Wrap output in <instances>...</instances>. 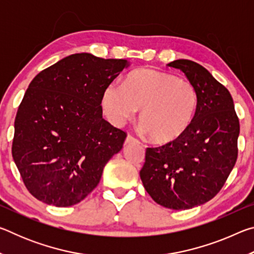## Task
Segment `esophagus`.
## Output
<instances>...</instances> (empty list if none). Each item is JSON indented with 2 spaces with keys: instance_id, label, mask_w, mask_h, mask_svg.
I'll return each mask as SVG.
<instances>
[{
  "instance_id": "esophagus-1",
  "label": "esophagus",
  "mask_w": 254,
  "mask_h": 254,
  "mask_svg": "<svg viewBox=\"0 0 254 254\" xmlns=\"http://www.w3.org/2000/svg\"><path fill=\"white\" fill-rule=\"evenodd\" d=\"M126 143H140V141L136 139V137H134L131 134H128L127 136V140H126Z\"/></svg>"
}]
</instances>
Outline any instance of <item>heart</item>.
<instances>
[{"label": "heart", "instance_id": "heart-1", "mask_svg": "<svg viewBox=\"0 0 254 254\" xmlns=\"http://www.w3.org/2000/svg\"><path fill=\"white\" fill-rule=\"evenodd\" d=\"M109 119L121 126L142 109L140 121L153 142L180 139L194 122L198 93L191 81L156 69L132 71L124 86L111 84L103 95Z\"/></svg>", "mask_w": 254, "mask_h": 254}]
</instances>
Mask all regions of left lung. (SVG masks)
<instances>
[{"mask_svg": "<svg viewBox=\"0 0 254 254\" xmlns=\"http://www.w3.org/2000/svg\"><path fill=\"white\" fill-rule=\"evenodd\" d=\"M186 75L198 93V109L188 131L171 143L147 148L140 170L157 204L189 209L206 203L224 186L238 159L240 122L230 92L199 64L169 63Z\"/></svg>", "mask_w": 254, "mask_h": 254, "instance_id": "left-lung-1", "label": "left lung"}]
</instances>
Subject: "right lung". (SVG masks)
Listing matches in <instances>:
<instances>
[{"label":"right lung","instance_id":"right-lung-1","mask_svg":"<svg viewBox=\"0 0 254 254\" xmlns=\"http://www.w3.org/2000/svg\"><path fill=\"white\" fill-rule=\"evenodd\" d=\"M126 59L75 54L40 71L30 83L14 121L12 157L30 194L67 207L100 183L127 133L103 119L107 86Z\"/></svg>","mask_w":254,"mask_h":254}]
</instances>
